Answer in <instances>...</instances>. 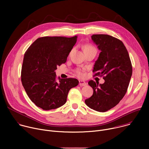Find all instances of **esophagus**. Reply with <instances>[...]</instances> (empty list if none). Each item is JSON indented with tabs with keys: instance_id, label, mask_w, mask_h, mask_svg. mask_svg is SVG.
<instances>
[{
	"instance_id": "34e87169",
	"label": "esophagus",
	"mask_w": 149,
	"mask_h": 149,
	"mask_svg": "<svg viewBox=\"0 0 149 149\" xmlns=\"http://www.w3.org/2000/svg\"><path fill=\"white\" fill-rule=\"evenodd\" d=\"M79 85L80 86H86L87 85V83L85 82L84 81H82V80H79Z\"/></svg>"
}]
</instances>
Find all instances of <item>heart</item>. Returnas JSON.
<instances>
[{
	"label": "heart",
	"instance_id": "obj_1",
	"mask_svg": "<svg viewBox=\"0 0 149 149\" xmlns=\"http://www.w3.org/2000/svg\"><path fill=\"white\" fill-rule=\"evenodd\" d=\"M82 49H83L84 53L89 52V51H93V50L96 51V49L95 48V47H94L91 44H86V45H84L82 47ZM75 74L78 76H79V77H82V75H83L82 70L81 68H77V69H75Z\"/></svg>",
	"mask_w": 149,
	"mask_h": 149
}]
</instances>
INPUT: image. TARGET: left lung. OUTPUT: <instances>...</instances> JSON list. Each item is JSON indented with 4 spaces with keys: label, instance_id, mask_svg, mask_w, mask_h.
Returning <instances> with one entry per match:
<instances>
[{
    "label": "left lung",
    "instance_id": "left-lung-1",
    "mask_svg": "<svg viewBox=\"0 0 149 149\" xmlns=\"http://www.w3.org/2000/svg\"><path fill=\"white\" fill-rule=\"evenodd\" d=\"M91 38L101 51L93 70L94 76L103 77L105 82L100 84L93 80L88 82L94 92L85 102L91 109L105 112L125 95L132 75V65L128 51L120 39L104 34L93 35Z\"/></svg>",
    "mask_w": 149,
    "mask_h": 149
}]
</instances>
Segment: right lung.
Listing matches in <instances>:
<instances>
[{"label": "right lung", "mask_w": 149, "mask_h": 149, "mask_svg": "<svg viewBox=\"0 0 149 149\" xmlns=\"http://www.w3.org/2000/svg\"><path fill=\"white\" fill-rule=\"evenodd\" d=\"M77 36H44L38 38L25 53L21 81L31 100L44 110L55 109L67 102L71 88L78 79L57 78L55 70L65 63Z\"/></svg>", "instance_id": "obj_1"}]
</instances>
